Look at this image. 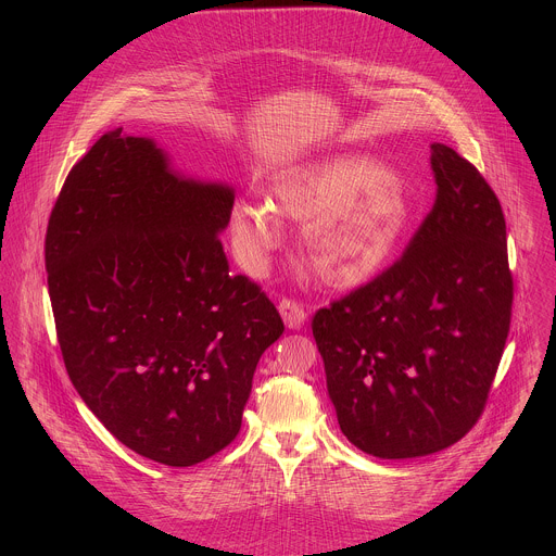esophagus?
Here are the masks:
<instances>
[{
  "label": "esophagus",
  "mask_w": 556,
  "mask_h": 556,
  "mask_svg": "<svg viewBox=\"0 0 556 556\" xmlns=\"http://www.w3.org/2000/svg\"><path fill=\"white\" fill-rule=\"evenodd\" d=\"M278 311H280V317L289 329H300L306 320V308L300 302L291 300V298H282L280 304H278Z\"/></svg>",
  "instance_id": "esophagus-1"
}]
</instances>
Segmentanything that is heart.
Masks as SVG:
<instances>
[{"instance_id":"obj_1","label":"heart","mask_w":556,"mask_h":556,"mask_svg":"<svg viewBox=\"0 0 556 556\" xmlns=\"http://www.w3.org/2000/svg\"><path fill=\"white\" fill-rule=\"evenodd\" d=\"M282 220L304 225L300 250L308 269L333 289L375 278L396 254L413 220L404 181L379 160L336 154L276 177L267 203L239 201L231 239L243 267L261 274L285 245Z\"/></svg>"}]
</instances>
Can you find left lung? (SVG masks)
Listing matches in <instances>:
<instances>
[{
    "instance_id": "left-lung-1",
    "label": "left lung",
    "mask_w": 556,
    "mask_h": 556,
    "mask_svg": "<svg viewBox=\"0 0 556 556\" xmlns=\"http://www.w3.org/2000/svg\"><path fill=\"white\" fill-rule=\"evenodd\" d=\"M430 168L434 205L402 256L313 318L340 430L388 460L434 454L476 426L511 323L494 190L443 143Z\"/></svg>"
}]
</instances>
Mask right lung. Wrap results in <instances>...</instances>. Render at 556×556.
Wrapping results in <instances>:
<instances>
[{"label":"right lung","mask_w":556,"mask_h":556,"mask_svg":"<svg viewBox=\"0 0 556 556\" xmlns=\"http://www.w3.org/2000/svg\"><path fill=\"white\" fill-rule=\"evenodd\" d=\"M227 186L181 179L150 139L102 135L53 205L45 265L73 386L126 447L166 467L223 452L285 323L231 274Z\"/></svg>","instance_id":"1"}]
</instances>
